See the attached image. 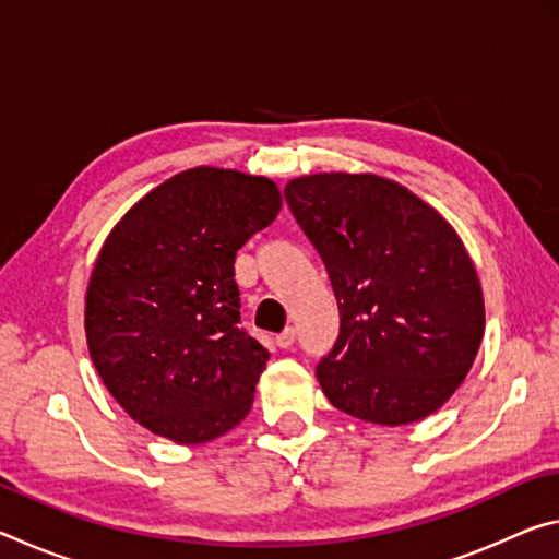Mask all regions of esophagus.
<instances>
[{
	"instance_id": "obj_1",
	"label": "esophagus",
	"mask_w": 559,
	"mask_h": 559,
	"mask_svg": "<svg viewBox=\"0 0 559 559\" xmlns=\"http://www.w3.org/2000/svg\"><path fill=\"white\" fill-rule=\"evenodd\" d=\"M296 328H286V330H283V333L276 337V345L281 347V349H288V347H293V343H296Z\"/></svg>"
}]
</instances>
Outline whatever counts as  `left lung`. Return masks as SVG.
Listing matches in <instances>:
<instances>
[{
  "label": "left lung",
  "mask_w": 559,
  "mask_h": 559,
  "mask_svg": "<svg viewBox=\"0 0 559 559\" xmlns=\"http://www.w3.org/2000/svg\"><path fill=\"white\" fill-rule=\"evenodd\" d=\"M286 202L337 298V343L316 370L330 404L382 427L441 409L486 328L484 290L456 229L372 173L296 177Z\"/></svg>",
  "instance_id": "1"
}]
</instances>
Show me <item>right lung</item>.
I'll use <instances>...</instances> for the list:
<instances>
[{
    "label": "right lung",
    "mask_w": 559,
    "mask_h": 559,
    "mask_svg": "<svg viewBox=\"0 0 559 559\" xmlns=\"http://www.w3.org/2000/svg\"><path fill=\"white\" fill-rule=\"evenodd\" d=\"M273 179L192 167L112 226L86 290L93 365L157 437L206 443L253 404L269 349L239 328L236 251L281 212Z\"/></svg>",
    "instance_id": "add662e5"
}]
</instances>
